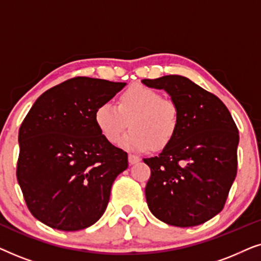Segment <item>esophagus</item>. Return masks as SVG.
I'll return each instance as SVG.
<instances>
[{
	"mask_svg": "<svg viewBox=\"0 0 261 261\" xmlns=\"http://www.w3.org/2000/svg\"><path fill=\"white\" fill-rule=\"evenodd\" d=\"M128 162H129L130 165H133V164H137V163L140 162V158H139L138 155L129 154V155H128Z\"/></svg>",
	"mask_w": 261,
	"mask_h": 261,
	"instance_id": "34e87169",
	"label": "esophagus"
}]
</instances>
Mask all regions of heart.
<instances>
[{
  "instance_id": "1",
  "label": "heart",
  "mask_w": 261,
  "mask_h": 261,
  "mask_svg": "<svg viewBox=\"0 0 261 261\" xmlns=\"http://www.w3.org/2000/svg\"><path fill=\"white\" fill-rule=\"evenodd\" d=\"M99 132L110 144H117L128 126L132 129L122 139L123 147L146 151L165 147L176 134L179 110L159 91L137 84L128 88L119 98V106L102 103L95 112Z\"/></svg>"
}]
</instances>
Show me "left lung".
I'll use <instances>...</instances> for the list:
<instances>
[{"mask_svg":"<svg viewBox=\"0 0 261 261\" xmlns=\"http://www.w3.org/2000/svg\"><path fill=\"white\" fill-rule=\"evenodd\" d=\"M164 89L179 110L176 134L159 155L144 159L151 169L147 205L171 226L194 227L223 209L237 177L239 130L229 110L189 78L170 74L142 80Z\"/></svg>","mask_w":261,"mask_h":261,"instance_id":"left-lung-1","label":"left lung"}]
</instances>
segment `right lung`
I'll return each instance as SVG.
<instances>
[{"label": "right lung", "mask_w": 261, "mask_h": 261, "mask_svg": "<svg viewBox=\"0 0 261 261\" xmlns=\"http://www.w3.org/2000/svg\"><path fill=\"white\" fill-rule=\"evenodd\" d=\"M126 83L74 77L45 91L19 130L16 178L35 219L73 231L97 222L128 154L99 132L95 112Z\"/></svg>", "instance_id": "right-lung-1"}]
</instances>
